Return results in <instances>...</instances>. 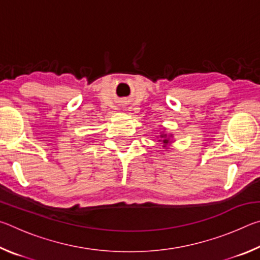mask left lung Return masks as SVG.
<instances>
[{"mask_svg": "<svg viewBox=\"0 0 260 260\" xmlns=\"http://www.w3.org/2000/svg\"><path fill=\"white\" fill-rule=\"evenodd\" d=\"M166 129H164L162 132H160V134L157 136L158 139V142H161L160 144H162V148L165 149H169V146L171 143H172V138H173V134H167Z\"/></svg>", "mask_w": 260, "mask_h": 260, "instance_id": "8db88e82", "label": "left lung"}]
</instances>
